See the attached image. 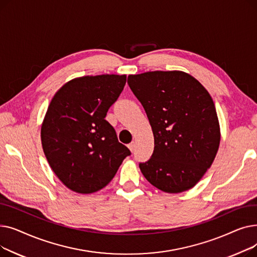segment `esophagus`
Listing matches in <instances>:
<instances>
[{
    "instance_id": "obj_1",
    "label": "esophagus",
    "mask_w": 257,
    "mask_h": 257,
    "mask_svg": "<svg viewBox=\"0 0 257 257\" xmlns=\"http://www.w3.org/2000/svg\"><path fill=\"white\" fill-rule=\"evenodd\" d=\"M128 148H129V150H130L131 152H133V151H134V148H136V143H134V142L130 143V144L128 145Z\"/></svg>"
}]
</instances>
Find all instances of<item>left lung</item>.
<instances>
[{"label": "left lung", "instance_id": "obj_1", "mask_svg": "<svg viewBox=\"0 0 257 257\" xmlns=\"http://www.w3.org/2000/svg\"><path fill=\"white\" fill-rule=\"evenodd\" d=\"M128 84L154 136L151 158L140 164L145 178L166 193L190 190L210 168L220 145L210 94L197 79L180 71L129 75Z\"/></svg>", "mask_w": 257, "mask_h": 257}]
</instances>
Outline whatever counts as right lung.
<instances>
[{
	"mask_svg": "<svg viewBox=\"0 0 257 257\" xmlns=\"http://www.w3.org/2000/svg\"><path fill=\"white\" fill-rule=\"evenodd\" d=\"M126 84V75L84 76L53 97L40 131L48 163L73 192L91 194L114 177L131 154L105 119Z\"/></svg>",
	"mask_w": 257,
	"mask_h": 257,
	"instance_id": "right-lung-1",
	"label": "right lung"
}]
</instances>
